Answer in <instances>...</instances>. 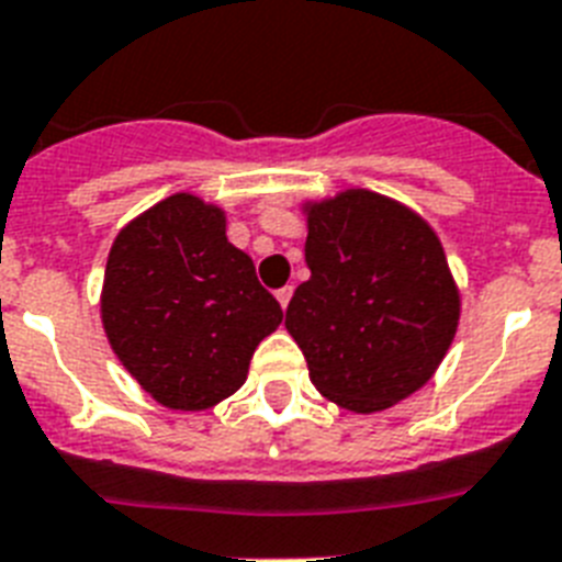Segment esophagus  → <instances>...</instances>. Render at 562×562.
<instances>
[{
  "label": "esophagus",
  "mask_w": 562,
  "mask_h": 562,
  "mask_svg": "<svg viewBox=\"0 0 562 562\" xmlns=\"http://www.w3.org/2000/svg\"><path fill=\"white\" fill-rule=\"evenodd\" d=\"M276 299H278V304L286 310V304H290V299H293V286H281V290L276 293Z\"/></svg>",
  "instance_id": "obj_1"
}]
</instances>
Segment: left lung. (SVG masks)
Instances as JSON below:
<instances>
[{
    "instance_id": "8db88e82",
    "label": "left lung",
    "mask_w": 562,
    "mask_h": 562,
    "mask_svg": "<svg viewBox=\"0 0 562 562\" xmlns=\"http://www.w3.org/2000/svg\"><path fill=\"white\" fill-rule=\"evenodd\" d=\"M310 278L286 307L318 394L374 415L424 389L450 351L461 293L435 228L392 196L307 200Z\"/></svg>"
}]
</instances>
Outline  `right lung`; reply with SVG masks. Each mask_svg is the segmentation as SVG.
Segmentation results:
<instances>
[{"instance_id": "1", "label": "right lung", "mask_w": 562, "mask_h": 562, "mask_svg": "<svg viewBox=\"0 0 562 562\" xmlns=\"http://www.w3.org/2000/svg\"><path fill=\"white\" fill-rule=\"evenodd\" d=\"M281 304L226 237V211L168 196L112 240L101 322L121 366L156 403L217 406L246 383L255 348L281 325Z\"/></svg>"}]
</instances>
